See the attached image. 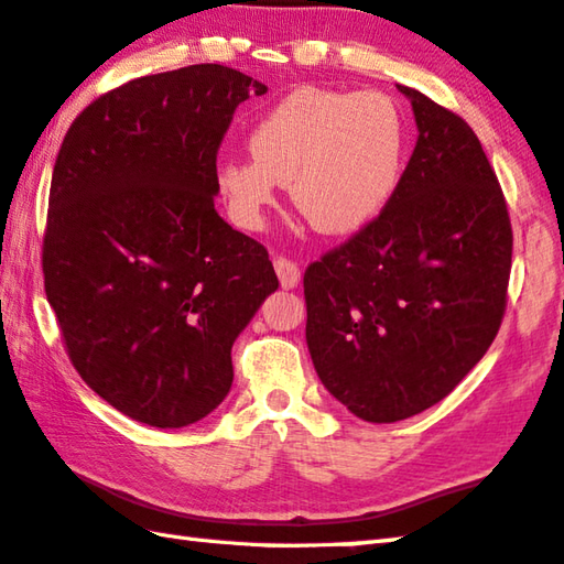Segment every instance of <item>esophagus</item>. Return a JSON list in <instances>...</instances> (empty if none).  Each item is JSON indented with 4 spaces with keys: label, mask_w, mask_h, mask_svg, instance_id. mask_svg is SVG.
<instances>
[{
    "label": "esophagus",
    "mask_w": 564,
    "mask_h": 564,
    "mask_svg": "<svg viewBox=\"0 0 564 564\" xmlns=\"http://www.w3.org/2000/svg\"><path fill=\"white\" fill-rule=\"evenodd\" d=\"M274 272L280 276V284L284 290H294L300 284V267L288 260V257H276Z\"/></svg>",
    "instance_id": "1"
}]
</instances>
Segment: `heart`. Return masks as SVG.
I'll list each match as a JSON object with an SVG mask.
<instances>
[{"instance_id":"b5f03b06","label":"heart","mask_w":564,"mask_h":564,"mask_svg":"<svg viewBox=\"0 0 564 564\" xmlns=\"http://www.w3.org/2000/svg\"><path fill=\"white\" fill-rule=\"evenodd\" d=\"M250 158L215 171L217 195L242 230H260L264 213L290 185L294 207L322 235H351L377 220L397 193L406 123L379 91L302 86L272 104L247 133Z\"/></svg>"}]
</instances>
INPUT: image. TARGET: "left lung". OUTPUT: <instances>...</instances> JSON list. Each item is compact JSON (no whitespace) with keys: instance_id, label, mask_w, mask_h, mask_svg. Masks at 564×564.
Listing matches in <instances>:
<instances>
[{"instance_id":"8db88e82","label":"left lung","mask_w":564,"mask_h":564,"mask_svg":"<svg viewBox=\"0 0 564 564\" xmlns=\"http://www.w3.org/2000/svg\"><path fill=\"white\" fill-rule=\"evenodd\" d=\"M419 138L377 220L304 272L307 347L334 399L369 423L446 399L496 339L512 257L506 197L478 135L416 88Z\"/></svg>"}]
</instances>
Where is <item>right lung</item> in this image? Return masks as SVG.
<instances>
[{
    "label": "right lung",
    "instance_id": "obj_1",
    "mask_svg": "<svg viewBox=\"0 0 564 564\" xmlns=\"http://www.w3.org/2000/svg\"><path fill=\"white\" fill-rule=\"evenodd\" d=\"M267 86L195 64L96 98L56 155L44 290L68 359L98 397L183 429L232 387V344L280 288L260 242L215 210L235 108Z\"/></svg>",
    "mask_w": 564,
    "mask_h": 564
}]
</instances>
